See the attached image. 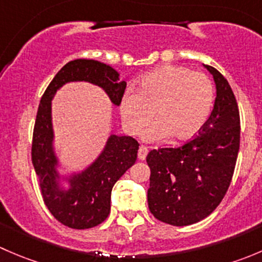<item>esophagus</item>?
<instances>
[{"instance_id":"obj_1","label":"esophagus","mask_w":262,"mask_h":262,"mask_svg":"<svg viewBox=\"0 0 262 262\" xmlns=\"http://www.w3.org/2000/svg\"><path fill=\"white\" fill-rule=\"evenodd\" d=\"M147 155H148V148L146 146L139 147V149H138V158H139V160L144 161V160H146Z\"/></svg>"}]
</instances>
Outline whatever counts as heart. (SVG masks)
Returning a JSON list of instances; mask_svg holds the SVG:
<instances>
[{"mask_svg": "<svg viewBox=\"0 0 262 262\" xmlns=\"http://www.w3.org/2000/svg\"><path fill=\"white\" fill-rule=\"evenodd\" d=\"M215 90L208 76L180 66H162L139 81L138 92L128 91L120 100L124 126L138 134L155 116L158 119L143 132V139L157 142L186 141L196 136L213 112Z\"/></svg>", "mask_w": 262, "mask_h": 262, "instance_id": "1", "label": "heart"}]
</instances>
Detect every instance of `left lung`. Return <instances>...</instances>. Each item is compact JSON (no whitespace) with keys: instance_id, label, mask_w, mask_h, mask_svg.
Segmentation results:
<instances>
[{"instance_id":"8db88e82","label":"left lung","mask_w":262,"mask_h":262,"mask_svg":"<svg viewBox=\"0 0 262 262\" xmlns=\"http://www.w3.org/2000/svg\"><path fill=\"white\" fill-rule=\"evenodd\" d=\"M216 97L204 128L187 143L148 153V207L171 226L207 218L226 195L239 149V112L228 81L210 66Z\"/></svg>"}]
</instances>
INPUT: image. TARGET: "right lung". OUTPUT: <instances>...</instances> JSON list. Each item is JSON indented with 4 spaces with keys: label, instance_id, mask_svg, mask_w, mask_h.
<instances>
[{
    "label": "right lung",
    "instance_id": "1",
    "mask_svg": "<svg viewBox=\"0 0 262 262\" xmlns=\"http://www.w3.org/2000/svg\"><path fill=\"white\" fill-rule=\"evenodd\" d=\"M68 82H90L101 87L115 106L125 91L126 82L113 67L94 59H75L60 68L47 87L39 104L31 146V161L39 179L43 200L57 221L70 228L87 229L102 223L110 213L115 182L136 163L139 144L128 136L112 134L96 160L80 172L60 175L54 150L52 100ZM69 184L68 188L61 181Z\"/></svg>",
    "mask_w": 262,
    "mask_h": 262
}]
</instances>
